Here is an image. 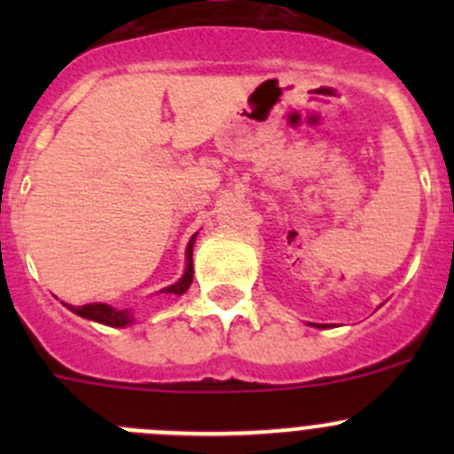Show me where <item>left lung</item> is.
I'll use <instances>...</instances> for the list:
<instances>
[{"label": "left lung", "mask_w": 454, "mask_h": 454, "mask_svg": "<svg viewBox=\"0 0 454 454\" xmlns=\"http://www.w3.org/2000/svg\"><path fill=\"white\" fill-rule=\"evenodd\" d=\"M316 327H323V325H316Z\"/></svg>", "instance_id": "obj_1"}]
</instances>
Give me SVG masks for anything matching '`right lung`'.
<instances>
[{
    "instance_id": "1",
    "label": "right lung",
    "mask_w": 454,
    "mask_h": 454,
    "mask_svg": "<svg viewBox=\"0 0 454 454\" xmlns=\"http://www.w3.org/2000/svg\"><path fill=\"white\" fill-rule=\"evenodd\" d=\"M193 239L189 241V248H186V272L184 277L180 278L177 283H173V286L164 287V294H184L186 290H189V286L193 283ZM72 312H76L79 316H83V318H90V320H96V323H103V325H109V327H125V325L131 323V312L129 309H114L109 308V305L105 303H90V305H83V308H70Z\"/></svg>"
}]
</instances>
